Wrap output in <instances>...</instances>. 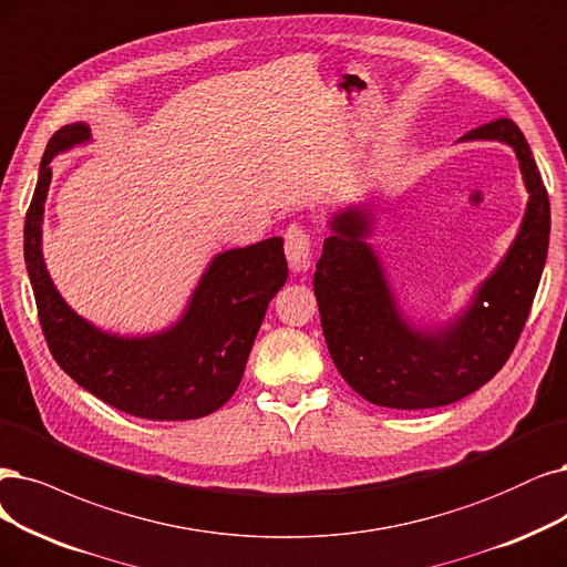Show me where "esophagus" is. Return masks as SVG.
Listing matches in <instances>:
<instances>
[{"instance_id": "obj_1", "label": "esophagus", "mask_w": 567, "mask_h": 567, "mask_svg": "<svg viewBox=\"0 0 567 567\" xmlns=\"http://www.w3.org/2000/svg\"><path fill=\"white\" fill-rule=\"evenodd\" d=\"M285 255H287L289 268L295 272H303V270L310 268L312 240H310V234L303 226L291 224L285 230Z\"/></svg>"}]
</instances>
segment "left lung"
Here are the masks:
<instances>
[{
    "mask_svg": "<svg viewBox=\"0 0 567 567\" xmlns=\"http://www.w3.org/2000/svg\"><path fill=\"white\" fill-rule=\"evenodd\" d=\"M460 140L507 142L530 198L507 257L453 324L423 331L402 318L381 261L364 243L371 230L367 209L348 207L329 221L331 236L312 278L324 341L348 385L375 406H446L486 385L526 327L547 261L549 194L518 125L497 118Z\"/></svg>",
    "mask_w": 567,
    "mask_h": 567,
    "instance_id": "1",
    "label": "left lung"
}]
</instances>
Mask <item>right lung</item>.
Returning <instances> with one entry per match:
<instances>
[{"label": "right lung", "mask_w": 567, "mask_h": 567, "mask_svg": "<svg viewBox=\"0 0 567 567\" xmlns=\"http://www.w3.org/2000/svg\"><path fill=\"white\" fill-rule=\"evenodd\" d=\"M89 140L86 123L62 125L49 140L25 215V264L41 331L60 369L110 406L146 421L203 417L240 385L266 308L287 280L282 238L217 255L171 329L140 339L95 329L62 301L41 257L51 161Z\"/></svg>", "instance_id": "1"}]
</instances>
